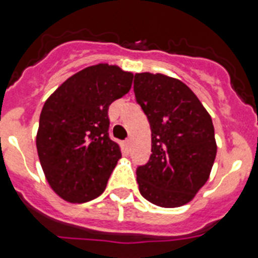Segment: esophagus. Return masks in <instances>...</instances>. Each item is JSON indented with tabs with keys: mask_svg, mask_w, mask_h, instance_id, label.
<instances>
[{
	"mask_svg": "<svg viewBox=\"0 0 258 258\" xmlns=\"http://www.w3.org/2000/svg\"><path fill=\"white\" fill-rule=\"evenodd\" d=\"M123 147H124V151H126V153H130V149H131V140H130V139H127L126 142L123 143Z\"/></svg>",
	"mask_w": 258,
	"mask_h": 258,
	"instance_id": "34e87169",
	"label": "esophagus"
}]
</instances>
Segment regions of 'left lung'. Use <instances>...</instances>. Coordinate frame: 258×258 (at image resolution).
I'll use <instances>...</instances> for the list:
<instances>
[{
	"mask_svg": "<svg viewBox=\"0 0 258 258\" xmlns=\"http://www.w3.org/2000/svg\"><path fill=\"white\" fill-rule=\"evenodd\" d=\"M135 98L152 131V154L138 166L139 191L162 208L189 203L209 179L217 144L212 118L191 89L162 74H135Z\"/></svg>",
	"mask_w": 258,
	"mask_h": 258,
	"instance_id": "left-lung-1",
	"label": "left lung"
}]
</instances>
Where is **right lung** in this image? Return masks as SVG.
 <instances>
[{
  "instance_id": "obj_1",
  "label": "right lung",
  "mask_w": 258,
  "mask_h": 258,
  "mask_svg": "<svg viewBox=\"0 0 258 258\" xmlns=\"http://www.w3.org/2000/svg\"><path fill=\"white\" fill-rule=\"evenodd\" d=\"M134 75L118 66H89L66 80L40 114L36 147L53 191L70 203H87L106 188L119 145L109 136L113 101L131 89Z\"/></svg>"
}]
</instances>
